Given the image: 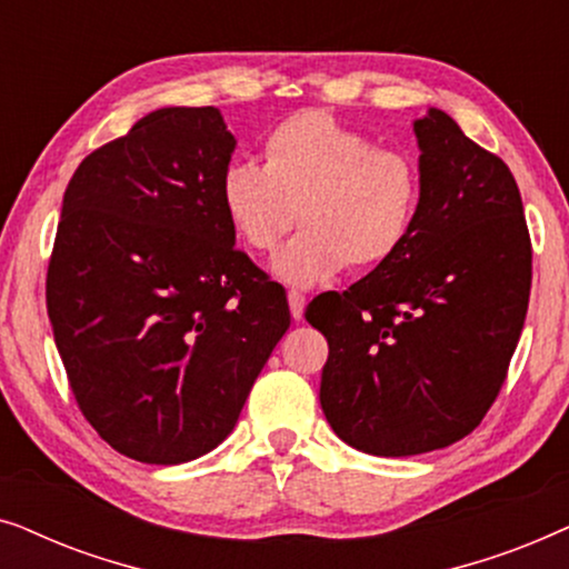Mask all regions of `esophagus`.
<instances>
[{
    "mask_svg": "<svg viewBox=\"0 0 569 569\" xmlns=\"http://www.w3.org/2000/svg\"><path fill=\"white\" fill-rule=\"evenodd\" d=\"M287 300H290V313L295 321H300L302 313H306V295L298 292V290H290L287 292Z\"/></svg>",
    "mask_w": 569,
    "mask_h": 569,
    "instance_id": "1",
    "label": "esophagus"
}]
</instances>
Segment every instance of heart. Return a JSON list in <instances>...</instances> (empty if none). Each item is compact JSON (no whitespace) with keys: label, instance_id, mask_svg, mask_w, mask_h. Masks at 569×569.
Returning a JSON list of instances; mask_svg holds the SVG:
<instances>
[{"label":"heart","instance_id":"1","mask_svg":"<svg viewBox=\"0 0 569 569\" xmlns=\"http://www.w3.org/2000/svg\"><path fill=\"white\" fill-rule=\"evenodd\" d=\"M220 204L236 236L259 253L300 220L274 271L310 287L347 263L383 267L407 246L422 207V170L407 150L380 147L331 113L302 111L269 131L263 166L240 160L222 170Z\"/></svg>","mask_w":569,"mask_h":569}]
</instances>
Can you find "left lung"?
<instances>
[{
	"label": "left lung",
	"instance_id": "1",
	"mask_svg": "<svg viewBox=\"0 0 569 569\" xmlns=\"http://www.w3.org/2000/svg\"><path fill=\"white\" fill-rule=\"evenodd\" d=\"M422 207L407 246L308 323L329 341L321 409L370 456L453 446L508 378L531 295V236L510 168L448 113L415 121Z\"/></svg>",
	"mask_w": 569,
	"mask_h": 569
}]
</instances>
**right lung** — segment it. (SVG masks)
<instances>
[{"label": "right lung", "mask_w": 569, "mask_h": 569, "mask_svg": "<svg viewBox=\"0 0 569 569\" xmlns=\"http://www.w3.org/2000/svg\"><path fill=\"white\" fill-rule=\"evenodd\" d=\"M232 150L214 106L160 108L67 186L46 308L77 407L134 461L220 446L290 329L282 284L236 248L222 212Z\"/></svg>", "instance_id": "obj_1"}]
</instances>
